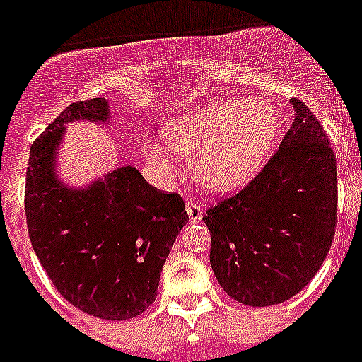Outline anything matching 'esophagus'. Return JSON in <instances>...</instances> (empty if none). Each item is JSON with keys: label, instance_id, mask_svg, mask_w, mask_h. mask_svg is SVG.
<instances>
[{"label": "esophagus", "instance_id": "34e87169", "mask_svg": "<svg viewBox=\"0 0 362 362\" xmlns=\"http://www.w3.org/2000/svg\"><path fill=\"white\" fill-rule=\"evenodd\" d=\"M186 212H187V216H189V221H193V223H197V221L203 220L204 210H203V206L197 203V201H187Z\"/></svg>", "mask_w": 362, "mask_h": 362}]
</instances>
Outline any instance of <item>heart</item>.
I'll return each mask as SVG.
<instances>
[{"label": "heart", "mask_w": 362, "mask_h": 362, "mask_svg": "<svg viewBox=\"0 0 362 362\" xmlns=\"http://www.w3.org/2000/svg\"><path fill=\"white\" fill-rule=\"evenodd\" d=\"M278 112L269 101H214L175 116L163 127L167 144L189 158L192 176L214 192H229L259 169L278 135ZM146 159L170 170L169 156L158 142H148Z\"/></svg>", "instance_id": "1"}]
</instances>
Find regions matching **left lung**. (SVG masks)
Instances as JSON below:
<instances>
[{
  "label": "left lung",
  "instance_id": "obj_1",
  "mask_svg": "<svg viewBox=\"0 0 362 362\" xmlns=\"http://www.w3.org/2000/svg\"><path fill=\"white\" fill-rule=\"evenodd\" d=\"M291 105L295 120L278 152L203 216L214 276L247 306H274L308 286L337 229V156L312 110L300 99Z\"/></svg>",
  "mask_w": 362,
  "mask_h": 362
}]
</instances>
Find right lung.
<instances>
[{"instance_id":"1","label":"right lung","mask_w":362,"mask_h":362,"mask_svg":"<svg viewBox=\"0 0 362 362\" xmlns=\"http://www.w3.org/2000/svg\"><path fill=\"white\" fill-rule=\"evenodd\" d=\"M109 116L105 98L76 101L42 131L30 148L24 204L33 252L59 295L86 314L122 321L156 300L187 212L180 195L161 193L131 165L81 189L58 180L65 124Z\"/></svg>"}]
</instances>
